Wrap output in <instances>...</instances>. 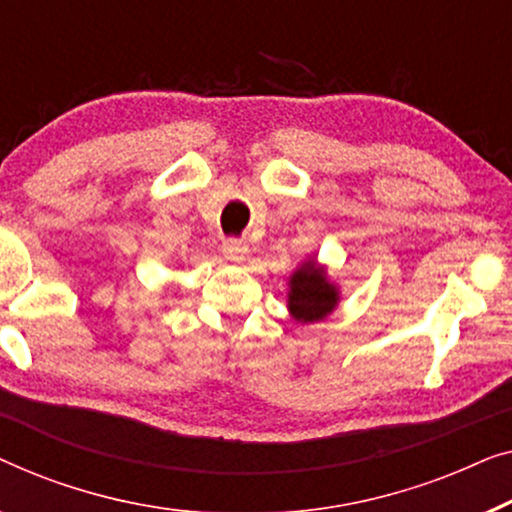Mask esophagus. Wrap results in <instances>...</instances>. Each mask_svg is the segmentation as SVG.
<instances>
[{"label": "esophagus", "instance_id": "34e87169", "mask_svg": "<svg viewBox=\"0 0 512 512\" xmlns=\"http://www.w3.org/2000/svg\"><path fill=\"white\" fill-rule=\"evenodd\" d=\"M248 246L246 243H241V241H225L222 243V255H225V259H229V262H234V264H241V262H246L248 259Z\"/></svg>", "mask_w": 512, "mask_h": 512}]
</instances>
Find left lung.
<instances>
[{
	"label": "left lung",
	"instance_id": "obj_1",
	"mask_svg": "<svg viewBox=\"0 0 512 512\" xmlns=\"http://www.w3.org/2000/svg\"><path fill=\"white\" fill-rule=\"evenodd\" d=\"M341 304V287L318 257H306L287 280V311L301 325L329 318Z\"/></svg>",
	"mask_w": 512,
	"mask_h": 512
}]
</instances>
